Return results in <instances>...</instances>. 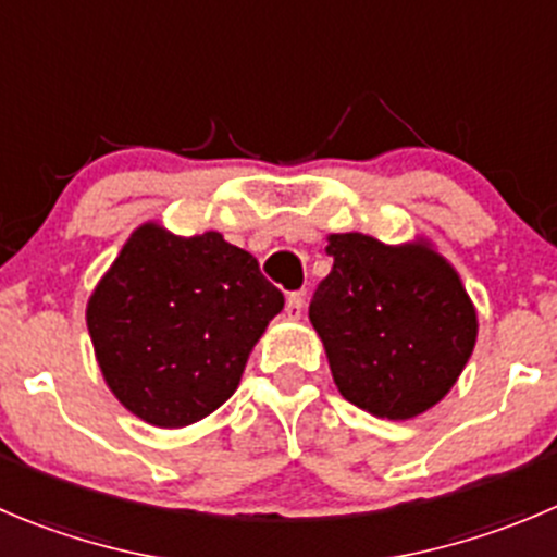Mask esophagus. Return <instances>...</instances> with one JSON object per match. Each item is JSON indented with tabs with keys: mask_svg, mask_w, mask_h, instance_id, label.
Listing matches in <instances>:
<instances>
[{
	"mask_svg": "<svg viewBox=\"0 0 557 557\" xmlns=\"http://www.w3.org/2000/svg\"><path fill=\"white\" fill-rule=\"evenodd\" d=\"M287 317L289 320H298L304 314V293H289L287 295Z\"/></svg>",
	"mask_w": 557,
	"mask_h": 557,
	"instance_id": "obj_1",
	"label": "esophagus"
}]
</instances>
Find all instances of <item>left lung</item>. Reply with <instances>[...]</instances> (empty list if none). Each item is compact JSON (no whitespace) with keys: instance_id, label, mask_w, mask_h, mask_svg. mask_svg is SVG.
Masks as SVG:
<instances>
[{"instance_id":"8db88e82","label":"left lung","mask_w":557,"mask_h":557,"mask_svg":"<svg viewBox=\"0 0 557 557\" xmlns=\"http://www.w3.org/2000/svg\"><path fill=\"white\" fill-rule=\"evenodd\" d=\"M331 273L309 320L347 401L405 421L443 399L473 352L475 309L457 270L429 246L331 235Z\"/></svg>"}]
</instances>
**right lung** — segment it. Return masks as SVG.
Segmentation results:
<instances>
[{
	"label": "right lung",
	"instance_id": "obj_1",
	"mask_svg": "<svg viewBox=\"0 0 557 557\" xmlns=\"http://www.w3.org/2000/svg\"><path fill=\"white\" fill-rule=\"evenodd\" d=\"M284 309L259 262L219 232L131 235L87 306L100 372L141 421L174 429L235 394L248 352Z\"/></svg>",
	"mask_w": 557,
	"mask_h": 557
}]
</instances>
